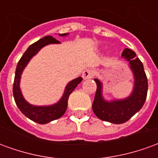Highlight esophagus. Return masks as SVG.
<instances>
[{
    "instance_id": "obj_1",
    "label": "esophagus",
    "mask_w": 158,
    "mask_h": 158,
    "mask_svg": "<svg viewBox=\"0 0 158 158\" xmlns=\"http://www.w3.org/2000/svg\"><path fill=\"white\" fill-rule=\"evenodd\" d=\"M94 76V70L92 69H86L85 71H84L82 74V77L84 79H89L93 78Z\"/></svg>"
}]
</instances>
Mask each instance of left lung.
Returning a JSON list of instances; mask_svg holds the SVG:
<instances>
[{
    "label": "left lung",
    "mask_w": 158,
    "mask_h": 158,
    "mask_svg": "<svg viewBox=\"0 0 158 158\" xmlns=\"http://www.w3.org/2000/svg\"><path fill=\"white\" fill-rule=\"evenodd\" d=\"M122 56L129 62L135 75V88L131 96L124 100L106 102L102 96V85L100 80L95 79L96 91L92 104L93 112L97 118L116 124L127 122L141 109L146 102L148 89V81L144 67L140 60L136 57L135 52L126 48L123 52Z\"/></svg>",
    "instance_id": "left-lung-1"
}]
</instances>
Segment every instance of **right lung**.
<instances>
[{
  "instance_id": "1",
  "label": "right lung",
  "mask_w": 158,
  "mask_h": 158,
  "mask_svg": "<svg viewBox=\"0 0 158 158\" xmlns=\"http://www.w3.org/2000/svg\"><path fill=\"white\" fill-rule=\"evenodd\" d=\"M66 35L67 34H63V35H60L62 36ZM57 43H60V42L55 38H53L52 36H45L44 38L39 40L38 41L35 42L23 53L22 57L18 62L17 69H16L15 78H14L13 89H12L16 104L19 106V110L22 112L23 115H25L27 118L31 119L32 121H35L40 124H45L51 121L56 120V119L61 118L65 113L67 106H68V100H69L70 94L73 91V89H75L77 85L82 81L83 79L81 77H79V78L72 80L71 82H69V84H68V85L66 87L62 99L55 105L49 106H32L23 99L20 88H19L20 77H21L23 69L25 68V66L27 65V63L29 62L33 56L35 55L43 46L48 45V44H57Z\"/></svg>"
}]
</instances>
